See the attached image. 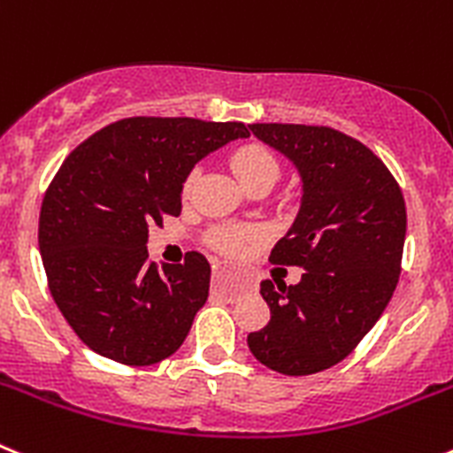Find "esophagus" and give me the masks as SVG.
Returning a JSON list of instances; mask_svg holds the SVG:
<instances>
[{
  "instance_id": "34e87169",
  "label": "esophagus",
  "mask_w": 453,
  "mask_h": 453,
  "mask_svg": "<svg viewBox=\"0 0 453 453\" xmlns=\"http://www.w3.org/2000/svg\"><path fill=\"white\" fill-rule=\"evenodd\" d=\"M213 274H215V279H218V276H222L224 274V267H218V270H215ZM238 288H247L245 279H238Z\"/></svg>"
}]
</instances>
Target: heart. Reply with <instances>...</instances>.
I'll list each match as a JSON object with an SVG mask.
<instances>
[{
    "mask_svg": "<svg viewBox=\"0 0 453 453\" xmlns=\"http://www.w3.org/2000/svg\"><path fill=\"white\" fill-rule=\"evenodd\" d=\"M231 167H234L235 177L242 181L245 188L261 186V183H270L274 186L281 177V165H279V158L274 156V151L265 145H258V142H251V145L240 147L231 156ZM197 179V172H192L190 177L183 183V192H190L192 183ZM263 238L261 229H247V226H219V229L211 231L208 235V242L215 247L222 254H242L247 245L256 242V240Z\"/></svg>",
    "mask_w": 453,
    "mask_h": 453,
    "instance_id": "obj_1",
    "label": "heart"
}]
</instances>
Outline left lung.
<instances>
[{
	"label": "left lung",
	"instance_id": "left-lung-1",
	"mask_svg": "<svg viewBox=\"0 0 453 453\" xmlns=\"http://www.w3.org/2000/svg\"><path fill=\"white\" fill-rule=\"evenodd\" d=\"M302 177V206L270 261L303 267L302 281H263L270 322L247 335L251 354L288 376L329 370L351 354L397 288L406 240L399 183L363 142L331 127L250 124Z\"/></svg>",
	"mask_w": 453,
	"mask_h": 453
}]
</instances>
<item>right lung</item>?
I'll return each mask as SVG.
<instances>
[{"label": "right lung", "mask_w": 453, "mask_h": 453, "mask_svg": "<svg viewBox=\"0 0 453 453\" xmlns=\"http://www.w3.org/2000/svg\"><path fill=\"white\" fill-rule=\"evenodd\" d=\"M247 135L242 122L127 118L63 161L40 208L38 245L56 306L92 351L140 367L183 345L211 265L199 251L179 265L151 263L150 226L181 213L195 163Z\"/></svg>", "instance_id": "obj_1"}]
</instances>
